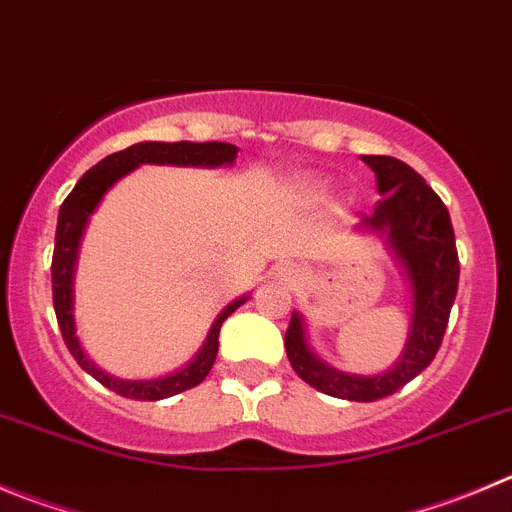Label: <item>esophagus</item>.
<instances>
[{"instance_id":"esophagus-1","label":"esophagus","mask_w":512,"mask_h":512,"mask_svg":"<svg viewBox=\"0 0 512 512\" xmlns=\"http://www.w3.org/2000/svg\"><path fill=\"white\" fill-rule=\"evenodd\" d=\"M289 274H299V269H289Z\"/></svg>"}]
</instances>
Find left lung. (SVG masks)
Returning a JSON list of instances; mask_svg holds the SVG:
<instances>
[{"label": "left lung", "instance_id": "obj_1", "mask_svg": "<svg viewBox=\"0 0 512 512\" xmlns=\"http://www.w3.org/2000/svg\"><path fill=\"white\" fill-rule=\"evenodd\" d=\"M364 163L377 175L382 201L374 206V216L364 218V226L387 233V243L412 286V321L407 347L397 367L377 377H357L326 367L306 347L304 321L291 314L286 329V357L294 372L324 394L354 402H374L394 394L407 382L425 372L445 337L450 309L457 296L460 261H457L455 231L450 213L435 191L417 170L389 155H362Z\"/></svg>", "mask_w": 512, "mask_h": 512}]
</instances>
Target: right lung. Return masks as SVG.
<instances>
[{
    "mask_svg": "<svg viewBox=\"0 0 512 512\" xmlns=\"http://www.w3.org/2000/svg\"><path fill=\"white\" fill-rule=\"evenodd\" d=\"M236 150V145L231 143H188V140H180V143L130 145V148L120 150V153L107 155V158H102L95 168L87 170V173L77 180V186L72 188V193L65 198V203L60 206L55 233V253H52V304H55L57 324H60L62 339H65L67 349H70V354L75 357V362L80 364L87 374H92L102 387L113 389L120 397L155 402V399L173 397V394L186 392V389L201 384L203 379L208 377V372H211L213 362H216L218 334H221L223 321L246 301V296H243V299H236L233 304H228L226 309L218 314V319L213 321L211 332H208V339L206 344H203L201 352H198V357L193 359L188 367L180 369V372L163 379H148V382H125V379L110 377V374L97 369L95 364L82 354L80 342H77L75 337V319H72V284H75L77 248H80L87 218L95 211L107 188L113 186L118 178H123L125 173L138 168V165L170 163L211 165V168H216V165L233 163V160H236Z\"/></svg>",
    "mask_w": 512,
    "mask_h": 512,
    "instance_id": "obj_1",
    "label": "right lung"
}]
</instances>
